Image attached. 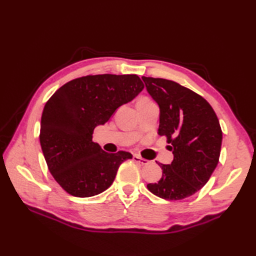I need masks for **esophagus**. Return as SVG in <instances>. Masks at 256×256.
Wrapping results in <instances>:
<instances>
[{
  "label": "esophagus",
  "mask_w": 256,
  "mask_h": 256,
  "mask_svg": "<svg viewBox=\"0 0 256 256\" xmlns=\"http://www.w3.org/2000/svg\"><path fill=\"white\" fill-rule=\"evenodd\" d=\"M133 160L136 162H140V164H142V165H148V160L142 158V157L138 156V155H134L133 156Z\"/></svg>",
  "instance_id": "34e87169"
}]
</instances>
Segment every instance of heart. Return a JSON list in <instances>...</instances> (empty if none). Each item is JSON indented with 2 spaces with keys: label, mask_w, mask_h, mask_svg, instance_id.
<instances>
[{
  "label": "heart",
  "mask_w": 256,
  "mask_h": 256,
  "mask_svg": "<svg viewBox=\"0 0 256 256\" xmlns=\"http://www.w3.org/2000/svg\"><path fill=\"white\" fill-rule=\"evenodd\" d=\"M142 100H143V99H142Z\"/></svg>",
  "instance_id": "heart-1"
}]
</instances>
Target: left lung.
Instances as JSON below:
<instances>
[{
	"label": "left lung",
	"mask_w": 256,
	"mask_h": 256,
	"mask_svg": "<svg viewBox=\"0 0 256 256\" xmlns=\"http://www.w3.org/2000/svg\"><path fill=\"white\" fill-rule=\"evenodd\" d=\"M160 106L158 134L167 138L174 160L158 162L162 176L148 184L152 194L166 200H182L197 192L218 165L222 131L214 108L202 96L175 81L142 77Z\"/></svg>",
	"instance_id": "obj_1"
}]
</instances>
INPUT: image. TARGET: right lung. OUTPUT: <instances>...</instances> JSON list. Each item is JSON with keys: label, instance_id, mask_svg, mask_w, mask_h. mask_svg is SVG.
Masks as SVG:
<instances>
[{"label": "right lung", "instance_id": "add662e5", "mask_svg": "<svg viewBox=\"0 0 256 256\" xmlns=\"http://www.w3.org/2000/svg\"><path fill=\"white\" fill-rule=\"evenodd\" d=\"M143 89L136 74H90L69 81L46 102L40 146L48 170L64 192L86 198L111 186L120 165L132 154L106 153L92 134Z\"/></svg>", "mask_w": 256, "mask_h": 256}]
</instances>
